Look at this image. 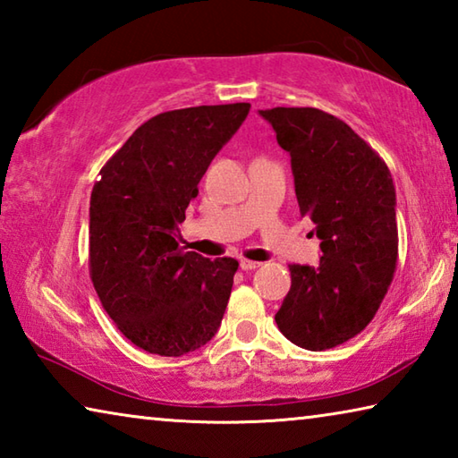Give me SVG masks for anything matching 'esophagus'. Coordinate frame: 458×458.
I'll return each instance as SVG.
<instances>
[{
  "mask_svg": "<svg viewBox=\"0 0 458 458\" xmlns=\"http://www.w3.org/2000/svg\"><path fill=\"white\" fill-rule=\"evenodd\" d=\"M259 267H260V262H257V260L240 259V268H242V270H254V268H259Z\"/></svg>",
  "mask_w": 458,
  "mask_h": 458,
  "instance_id": "obj_1",
  "label": "esophagus"
}]
</instances>
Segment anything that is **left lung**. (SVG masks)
<instances>
[{"mask_svg":"<svg viewBox=\"0 0 458 458\" xmlns=\"http://www.w3.org/2000/svg\"><path fill=\"white\" fill-rule=\"evenodd\" d=\"M291 155L301 216L321 240L319 267L289 265L291 291L275 321L309 352L337 347L374 319L398 262L396 190L386 161L329 113L260 111Z\"/></svg>","mask_w":458,"mask_h":458,"instance_id":"8db88e82","label":"left lung"}]
</instances>
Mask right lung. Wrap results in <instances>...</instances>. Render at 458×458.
<instances>
[{"label":"right lung","instance_id":"1","mask_svg":"<svg viewBox=\"0 0 458 458\" xmlns=\"http://www.w3.org/2000/svg\"><path fill=\"white\" fill-rule=\"evenodd\" d=\"M250 105H201L145 121L90 193L89 267L103 309L131 344L180 358L218 331L238 260L180 246L198 183Z\"/></svg>","mask_w":458,"mask_h":458}]
</instances>
